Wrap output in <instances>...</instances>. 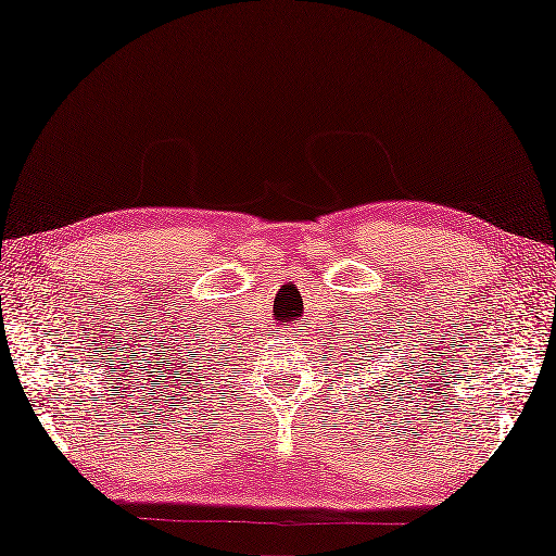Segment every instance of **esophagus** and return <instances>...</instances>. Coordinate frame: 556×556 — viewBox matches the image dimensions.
I'll return each instance as SVG.
<instances>
[{
	"label": "esophagus",
	"instance_id": "esophagus-1",
	"mask_svg": "<svg viewBox=\"0 0 556 556\" xmlns=\"http://www.w3.org/2000/svg\"><path fill=\"white\" fill-rule=\"evenodd\" d=\"M287 336H289V338H291V336H295V333H287Z\"/></svg>",
	"mask_w": 556,
	"mask_h": 556
}]
</instances>
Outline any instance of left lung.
<instances>
[{
  "instance_id": "left-lung-1",
  "label": "left lung",
  "mask_w": 556,
  "mask_h": 556,
  "mask_svg": "<svg viewBox=\"0 0 556 556\" xmlns=\"http://www.w3.org/2000/svg\"><path fill=\"white\" fill-rule=\"evenodd\" d=\"M350 326H354V324H350ZM348 336V340L343 338V343H348V345H343V348H340V350H348V352H364L366 350V343H368V340H371V336H374V331H368V336H366V326H362V329H359V326H357V329H354V331H350V333H345ZM378 350V348H376ZM350 359H354V354H350ZM388 380V378H386ZM382 386H386L388 388V382H382ZM364 390V388H362ZM366 400H371V396H368L366 394Z\"/></svg>"
}]
</instances>
